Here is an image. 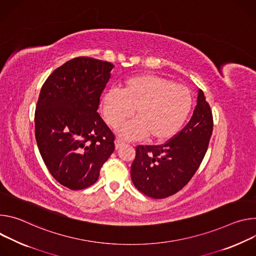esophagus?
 <instances>
[{
	"mask_svg": "<svg viewBox=\"0 0 256 256\" xmlns=\"http://www.w3.org/2000/svg\"><path fill=\"white\" fill-rule=\"evenodd\" d=\"M122 146H124V141H122L121 139L117 138V139L115 140V148L118 150V148H120Z\"/></svg>",
	"mask_w": 256,
	"mask_h": 256,
	"instance_id": "1",
	"label": "esophagus"
}]
</instances>
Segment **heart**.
Instances as JSON below:
<instances>
[{"mask_svg": "<svg viewBox=\"0 0 256 256\" xmlns=\"http://www.w3.org/2000/svg\"><path fill=\"white\" fill-rule=\"evenodd\" d=\"M102 116L108 126L117 128L133 115L136 117L119 130L125 139L148 136L164 142L175 136L186 122L191 108L190 90L181 84L156 74L127 79L118 90H106L100 100Z\"/></svg>", "mask_w": 256, "mask_h": 256, "instance_id": "heart-1", "label": "heart"}]
</instances>
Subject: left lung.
Segmentation results:
<instances>
[{
	"instance_id": "8db88e82",
	"label": "left lung",
	"mask_w": 256,
	"mask_h": 256,
	"mask_svg": "<svg viewBox=\"0 0 256 256\" xmlns=\"http://www.w3.org/2000/svg\"><path fill=\"white\" fill-rule=\"evenodd\" d=\"M212 112L202 90L187 125L160 146H138L131 166L134 186L160 200L180 191L200 168L212 133Z\"/></svg>"
}]
</instances>
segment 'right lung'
<instances>
[{"instance_id": "right-lung-1", "label": "right lung", "mask_w": 256, "mask_h": 256, "mask_svg": "<svg viewBox=\"0 0 256 256\" xmlns=\"http://www.w3.org/2000/svg\"><path fill=\"white\" fill-rule=\"evenodd\" d=\"M112 63L74 58L46 80L36 108V139L50 175L71 190L94 184L115 150V135L96 112Z\"/></svg>"}]
</instances>
